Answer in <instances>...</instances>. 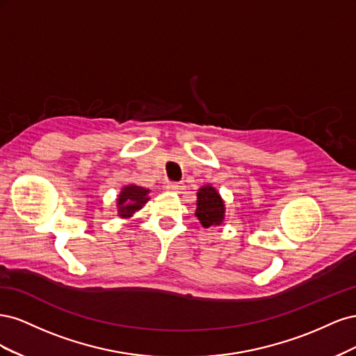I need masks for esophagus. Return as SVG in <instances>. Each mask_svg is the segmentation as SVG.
Instances as JSON below:
<instances>
[{"mask_svg": "<svg viewBox=\"0 0 356 356\" xmlns=\"http://www.w3.org/2000/svg\"><path fill=\"white\" fill-rule=\"evenodd\" d=\"M166 190L170 193H181V190H184V186L181 182H169L166 186Z\"/></svg>", "mask_w": 356, "mask_h": 356, "instance_id": "34e87169", "label": "esophagus"}]
</instances>
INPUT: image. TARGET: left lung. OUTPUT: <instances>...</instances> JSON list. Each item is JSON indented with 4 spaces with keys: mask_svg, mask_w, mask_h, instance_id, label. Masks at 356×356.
I'll list each match as a JSON object with an SVG mask.
<instances>
[{
    "mask_svg": "<svg viewBox=\"0 0 356 356\" xmlns=\"http://www.w3.org/2000/svg\"><path fill=\"white\" fill-rule=\"evenodd\" d=\"M195 215L200 221L202 227L211 229L221 225L225 218V203L218 190L207 184L199 188Z\"/></svg>",
    "mask_w": 356,
    "mask_h": 356,
    "instance_id": "8db88e82",
    "label": "left lung"
}]
</instances>
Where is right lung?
Returning <instances> with one entry per match:
<instances>
[{"instance_id": "right-lung-1", "label": "right lung", "mask_w": 356, "mask_h": 356, "mask_svg": "<svg viewBox=\"0 0 356 356\" xmlns=\"http://www.w3.org/2000/svg\"><path fill=\"white\" fill-rule=\"evenodd\" d=\"M149 190L136 184H127L122 187L115 199L117 215L123 220L134 217V213L143 209L144 204L149 200Z\"/></svg>"}]
</instances>
